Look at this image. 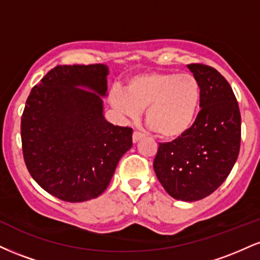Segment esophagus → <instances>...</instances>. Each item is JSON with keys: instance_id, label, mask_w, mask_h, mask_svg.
Wrapping results in <instances>:
<instances>
[{"instance_id": "esophagus-1", "label": "esophagus", "mask_w": 260, "mask_h": 260, "mask_svg": "<svg viewBox=\"0 0 260 260\" xmlns=\"http://www.w3.org/2000/svg\"><path fill=\"white\" fill-rule=\"evenodd\" d=\"M142 138H143V134L142 133H139V132H134L133 133V136H132L133 143H138Z\"/></svg>"}]
</instances>
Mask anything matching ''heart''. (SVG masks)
I'll use <instances>...</instances> for the list:
<instances>
[{
  "mask_svg": "<svg viewBox=\"0 0 260 260\" xmlns=\"http://www.w3.org/2000/svg\"><path fill=\"white\" fill-rule=\"evenodd\" d=\"M201 100V88L193 74L147 72L137 74L115 90L111 105L127 118L145 110V121L160 138H180L192 127Z\"/></svg>",
  "mask_w": 260,
  "mask_h": 260,
  "instance_id": "obj_1",
  "label": "heart"
}]
</instances>
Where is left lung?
I'll return each mask as SVG.
<instances>
[{
  "instance_id": "left-lung-1",
  "label": "left lung",
  "mask_w": 260,
  "mask_h": 260,
  "mask_svg": "<svg viewBox=\"0 0 260 260\" xmlns=\"http://www.w3.org/2000/svg\"><path fill=\"white\" fill-rule=\"evenodd\" d=\"M187 67L199 83L202 110L183 136L160 143L153 166L172 198L196 202L216 190L234 168L241 145V113L232 88L215 68Z\"/></svg>"
}]
</instances>
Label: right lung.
Masks as SVG:
<instances>
[{"label":"right lung","mask_w":260,"mask_h":260,"mask_svg":"<svg viewBox=\"0 0 260 260\" xmlns=\"http://www.w3.org/2000/svg\"><path fill=\"white\" fill-rule=\"evenodd\" d=\"M107 74L105 64L56 66L26 99L20 123L26 169L61 201L99 197L132 147V128L104 117Z\"/></svg>","instance_id":"1"}]
</instances>
